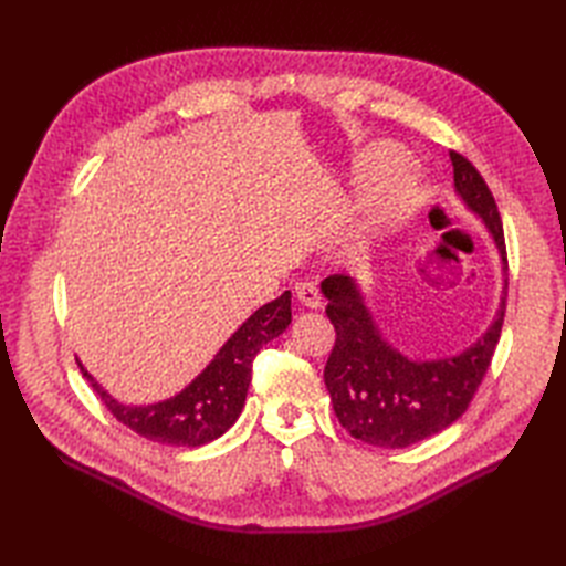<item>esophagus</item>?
<instances>
[{
    "label": "esophagus",
    "instance_id": "obj_1",
    "mask_svg": "<svg viewBox=\"0 0 566 566\" xmlns=\"http://www.w3.org/2000/svg\"><path fill=\"white\" fill-rule=\"evenodd\" d=\"M295 297L300 300V304L310 306V310H316V306H321V293H318V287H316L314 283H310V281H304V283H297V285H295Z\"/></svg>",
    "mask_w": 566,
    "mask_h": 566
}]
</instances>
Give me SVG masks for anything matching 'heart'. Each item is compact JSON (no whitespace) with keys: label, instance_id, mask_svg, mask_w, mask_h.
<instances>
[{"label":"heart","instance_id":"b5f03b06","mask_svg":"<svg viewBox=\"0 0 566 566\" xmlns=\"http://www.w3.org/2000/svg\"><path fill=\"white\" fill-rule=\"evenodd\" d=\"M366 163H368V167H370V172L391 175V172H397V169L401 167L403 153H401L397 146H391V144H378V146L370 148ZM418 196H420V188H418L413 181H410V179H403V181L399 184L397 198L391 200V212H394V214L408 212V210L416 205Z\"/></svg>","mask_w":566,"mask_h":566}]
</instances>
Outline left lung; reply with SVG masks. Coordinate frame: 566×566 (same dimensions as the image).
Instances as JSON below:
<instances>
[{"instance_id":"obj_1","label":"left lung","mask_w":566,"mask_h":566,"mask_svg":"<svg viewBox=\"0 0 566 566\" xmlns=\"http://www.w3.org/2000/svg\"><path fill=\"white\" fill-rule=\"evenodd\" d=\"M458 193L486 221L507 271L505 235L499 205L476 167L451 150ZM328 297L335 325V345L323 370L339 424L364 443L382 449H406L455 422L482 385L501 339L505 295L489 333L474 347L439 361H410L380 337L352 279L328 276L321 285Z\"/></svg>"}]
</instances>
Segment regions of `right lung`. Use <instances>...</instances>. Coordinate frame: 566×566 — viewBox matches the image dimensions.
I'll list each match as a JSON object with an SVG mask.
<instances>
[{
  "instance_id": "right-lung-1",
  "label": "right lung",
  "mask_w": 566,
  "mask_h": 566,
  "mask_svg": "<svg viewBox=\"0 0 566 566\" xmlns=\"http://www.w3.org/2000/svg\"><path fill=\"white\" fill-rule=\"evenodd\" d=\"M290 293L260 306L238 328L214 361L175 399L153 406H123L101 389L92 375L80 370L111 410L132 432L167 447H202L224 434L238 420L252 380V361L269 339L279 337L290 323Z\"/></svg>"
}]
</instances>
